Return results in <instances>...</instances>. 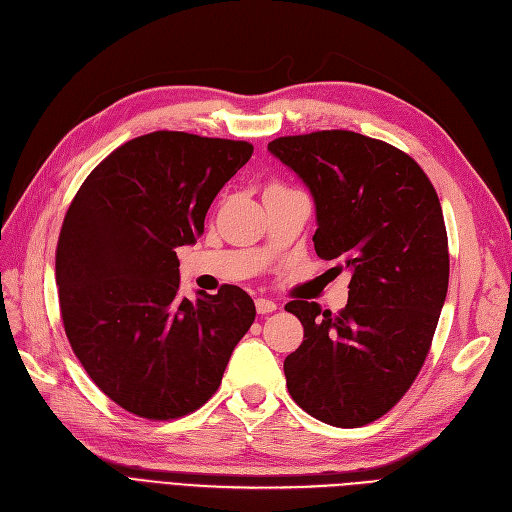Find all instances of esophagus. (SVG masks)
<instances>
[{"label":"esophagus","instance_id":"34e87169","mask_svg":"<svg viewBox=\"0 0 512 512\" xmlns=\"http://www.w3.org/2000/svg\"><path fill=\"white\" fill-rule=\"evenodd\" d=\"M255 306H257L259 315H270V312L276 310V304H274L272 300H266V298H257V300H255Z\"/></svg>","mask_w":512,"mask_h":512}]
</instances>
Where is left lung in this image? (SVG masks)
<instances>
[{"label":"left lung","instance_id":"left-lung-1","mask_svg":"<svg viewBox=\"0 0 512 512\" xmlns=\"http://www.w3.org/2000/svg\"><path fill=\"white\" fill-rule=\"evenodd\" d=\"M315 202V251L349 270L340 315L289 302L304 342L285 359L287 389L308 415L366 425L398 404L430 351L449 287V244L430 178L398 148L355 131L268 144Z\"/></svg>","mask_w":512,"mask_h":512}]
</instances>
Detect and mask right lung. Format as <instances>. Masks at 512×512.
Instances as JSON below:
<instances>
[{
    "label": "right lung",
    "instance_id": "1",
    "mask_svg": "<svg viewBox=\"0 0 512 512\" xmlns=\"http://www.w3.org/2000/svg\"><path fill=\"white\" fill-rule=\"evenodd\" d=\"M251 155L249 142L155 131L108 155L65 214L55 263L65 334L93 383L138 417L206 404L255 321L236 285L178 295L176 259Z\"/></svg>",
    "mask_w": 512,
    "mask_h": 512
}]
</instances>
